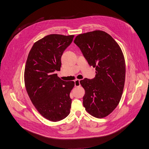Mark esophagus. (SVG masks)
<instances>
[{
	"mask_svg": "<svg viewBox=\"0 0 149 149\" xmlns=\"http://www.w3.org/2000/svg\"><path fill=\"white\" fill-rule=\"evenodd\" d=\"M75 87H79L80 86V79H75Z\"/></svg>",
	"mask_w": 149,
	"mask_h": 149,
	"instance_id": "1",
	"label": "esophagus"
}]
</instances>
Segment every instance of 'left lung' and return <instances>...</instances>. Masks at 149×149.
<instances>
[{
    "label": "left lung",
    "instance_id": "8db88e82",
    "mask_svg": "<svg viewBox=\"0 0 149 149\" xmlns=\"http://www.w3.org/2000/svg\"><path fill=\"white\" fill-rule=\"evenodd\" d=\"M74 42L96 70L94 79L80 81L85 90L84 107L96 118L107 117L117 107L123 92L125 63L121 49L109 34L98 30L79 34Z\"/></svg>",
    "mask_w": 149,
    "mask_h": 149
}]
</instances>
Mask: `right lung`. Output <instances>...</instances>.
<instances>
[{
    "label": "right lung",
    "mask_w": 149,
    "mask_h": 149,
    "mask_svg": "<svg viewBox=\"0 0 149 149\" xmlns=\"http://www.w3.org/2000/svg\"><path fill=\"white\" fill-rule=\"evenodd\" d=\"M74 37L47 35L34 43L26 60L24 81L28 94L41 116L51 121L64 119L70 113V94L75 82L62 80L55 71H60L61 56Z\"/></svg>",
    "instance_id": "1"
}]
</instances>
